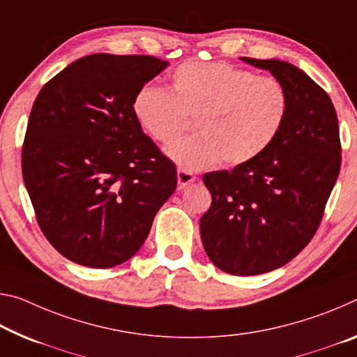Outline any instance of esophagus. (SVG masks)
<instances>
[{"instance_id":"esophagus-1","label":"esophagus","mask_w":357,"mask_h":357,"mask_svg":"<svg viewBox=\"0 0 357 357\" xmlns=\"http://www.w3.org/2000/svg\"><path fill=\"white\" fill-rule=\"evenodd\" d=\"M176 174H178V188L179 189H184V188H188L189 184H192L195 181V176L194 174H192L190 172H188V169H178L176 172Z\"/></svg>"}]
</instances>
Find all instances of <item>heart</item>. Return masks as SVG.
<instances>
[{"label":"heart","instance_id":"b5f03b06","mask_svg":"<svg viewBox=\"0 0 357 357\" xmlns=\"http://www.w3.org/2000/svg\"><path fill=\"white\" fill-rule=\"evenodd\" d=\"M289 97L273 76H256L225 61H188L172 75L169 90L146 86L133 100L139 127L172 143L194 119L197 135L167 148L188 169L243 165L267 151L284 126Z\"/></svg>","mask_w":357,"mask_h":357}]
</instances>
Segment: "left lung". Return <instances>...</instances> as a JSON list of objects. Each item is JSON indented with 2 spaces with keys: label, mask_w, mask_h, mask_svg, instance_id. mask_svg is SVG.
<instances>
[{
  "label": "left lung",
  "mask_w": 357,
  "mask_h": 357,
  "mask_svg": "<svg viewBox=\"0 0 357 357\" xmlns=\"http://www.w3.org/2000/svg\"><path fill=\"white\" fill-rule=\"evenodd\" d=\"M241 60L278 79L289 109L267 151L203 176L213 202L200 234L218 268L250 276L282 267L313 238L340 173L342 146L332 100L308 75L276 59Z\"/></svg>",
  "instance_id": "obj_1"
}]
</instances>
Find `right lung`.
I'll return each instance as SVG.
<instances>
[{"mask_svg": "<svg viewBox=\"0 0 357 357\" xmlns=\"http://www.w3.org/2000/svg\"><path fill=\"white\" fill-rule=\"evenodd\" d=\"M168 61L82 56L41 89L22 148V173L43 234L61 256L109 268L138 252L176 189V167L146 137L133 100Z\"/></svg>", "mask_w": 357, "mask_h": 357, "instance_id": "obj_1", "label": "right lung"}]
</instances>
